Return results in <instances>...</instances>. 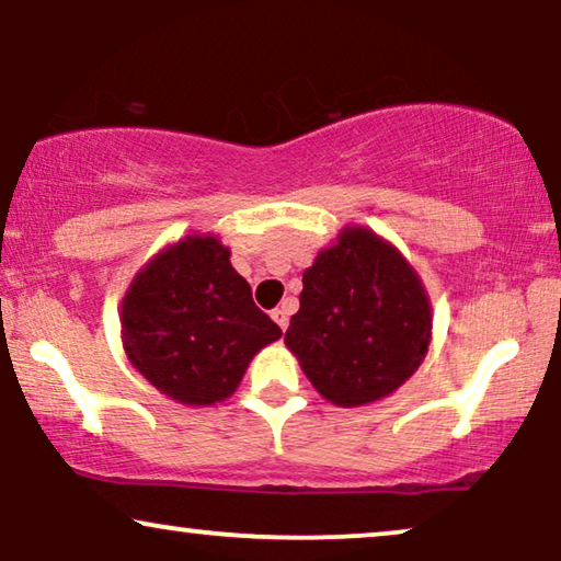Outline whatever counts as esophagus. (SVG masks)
<instances>
[{
	"label": "esophagus",
	"mask_w": 561,
	"mask_h": 561,
	"mask_svg": "<svg viewBox=\"0 0 561 561\" xmlns=\"http://www.w3.org/2000/svg\"><path fill=\"white\" fill-rule=\"evenodd\" d=\"M271 317H273V321H275V324H278L280 329H283V332H286V329H288V317H290V309H288V306H280V309H273V313H271Z\"/></svg>",
	"instance_id": "1"
}]
</instances>
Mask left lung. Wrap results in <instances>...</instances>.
<instances>
[{
	"mask_svg": "<svg viewBox=\"0 0 561 561\" xmlns=\"http://www.w3.org/2000/svg\"><path fill=\"white\" fill-rule=\"evenodd\" d=\"M286 347L329 403L355 409L396 393L432 342V301L401 250L344 227L304 271Z\"/></svg>",
	"mask_w": 561,
	"mask_h": 561,
	"instance_id": "left-lung-1",
	"label": "left lung"
}]
</instances>
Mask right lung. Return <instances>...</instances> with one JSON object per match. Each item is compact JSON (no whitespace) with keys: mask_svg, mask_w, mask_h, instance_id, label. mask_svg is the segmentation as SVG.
I'll return each mask as SVG.
<instances>
[{"mask_svg":"<svg viewBox=\"0 0 561 561\" xmlns=\"http://www.w3.org/2000/svg\"><path fill=\"white\" fill-rule=\"evenodd\" d=\"M217 234H186L145 263L122 298V344L160 393L183 405L229 398L280 327L252 301Z\"/></svg>","mask_w":561,"mask_h":561,"instance_id":"obj_1","label":"right lung"}]
</instances>
